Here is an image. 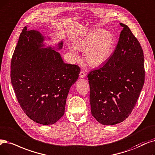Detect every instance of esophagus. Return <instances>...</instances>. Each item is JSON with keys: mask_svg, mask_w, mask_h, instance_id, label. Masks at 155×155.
<instances>
[{"mask_svg": "<svg viewBox=\"0 0 155 155\" xmlns=\"http://www.w3.org/2000/svg\"><path fill=\"white\" fill-rule=\"evenodd\" d=\"M79 75H80V78H85V77H86V73H85V71H83V70H82L81 71H80Z\"/></svg>", "mask_w": 155, "mask_h": 155, "instance_id": "obj_1", "label": "esophagus"}]
</instances>
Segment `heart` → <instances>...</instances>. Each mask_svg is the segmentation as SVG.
<instances>
[{
    "mask_svg": "<svg viewBox=\"0 0 155 155\" xmlns=\"http://www.w3.org/2000/svg\"><path fill=\"white\" fill-rule=\"evenodd\" d=\"M115 44V38L109 31L94 29L87 32L75 43V47L70 46L73 58H79L76 49L84 52L86 62L92 67H98L104 64L110 57Z\"/></svg>",
    "mask_w": 155,
    "mask_h": 155,
    "instance_id": "obj_1",
    "label": "heart"
}]
</instances>
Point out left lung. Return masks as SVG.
<instances>
[{"label": "left lung", "mask_w": 155, "mask_h": 155, "mask_svg": "<svg viewBox=\"0 0 155 155\" xmlns=\"http://www.w3.org/2000/svg\"><path fill=\"white\" fill-rule=\"evenodd\" d=\"M113 54L87 78L92 115L105 125L122 122L134 108L144 83V59L137 39L126 25Z\"/></svg>", "instance_id": "8db88e82"}]
</instances>
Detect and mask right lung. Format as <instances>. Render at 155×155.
Returning a JSON list of instances; mask_svg holds the SVG:
<instances>
[{
    "instance_id": "add662e5",
    "label": "right lung",
    "mask_w": 155,
    "mask_h": 155,
    "mask_svg": "<svg viewBox=\"0 0 155 155\" xmlns=\"http://www.w3.org/2000/svg\"><path fill=\"white\" fill-rule=\"evenodd\" d=\"M44 37L37 30L23 29L11 63V80L18 101L34 122L52 125L64 113L70 87L77 80L80 69L64 63L57 52L63 41L45 47Z\"/></svg>"
}]
</instances>
